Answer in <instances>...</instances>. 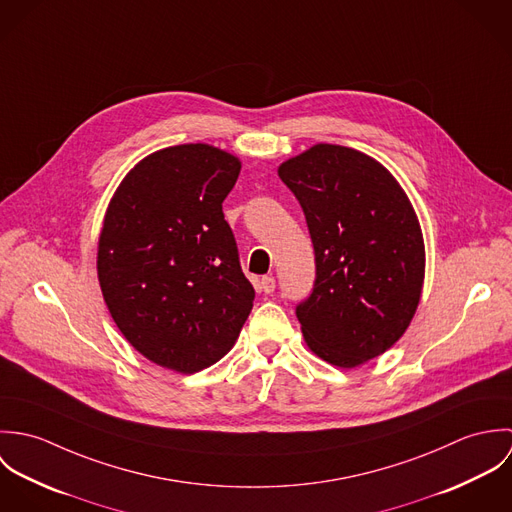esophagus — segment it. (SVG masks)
<instances>
[{"mask_svg": "<svg viewBox=\"0 0 512 512\" xmlns=\"http://www.w3.org/2000/svg\"><path fill=\"white\" fill-rule=\"evenodd\" d=\"M260 290L264 293H272L276 290V280L272 276H264L260 280Z\"/></svg>", "mask_w": 512, "mask_h": 512, "instance_id": "34e87169", "label": "esophagus"}]
</instances>
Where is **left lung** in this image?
Masks as SVG:
<instances>
[{"instance_id": "8db88e82", "label": "left lung", "mask_w": 512, "mask_h": 512, "mask_svg": "<svg viewBox=\"0 0 512 512\" xmlns=\"http://www.w3.org/2000/svg\"><path fill=\"white\" fill-rule=\"evenodd\" d=\"M315 250V286L295 313L307 347L355 368L386 353L418 309L426 248L396 177L353 147L315 144L278 167Z\"/></svg>"}]
</instances>
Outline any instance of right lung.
Masks as SVG:
<instances>
[{
  "instance_id": "add662e5",
  "label": "right lung",
  "mask_w": 512,
  "mask_h": 512,
  "mask_svg": "<svg viewBox=\"0 0 512 512\" xmlns=\"http://www.w3.org/2000/svg\"><path fill=\"white\" fill-rule=\"evenodd\" d=\"M240 159L209 144L163 147L114 191L96 272L126 341L155 365L193 374L236 343L254 288L242 274L222 201Z\"/></svg>"
}]
</instances>
